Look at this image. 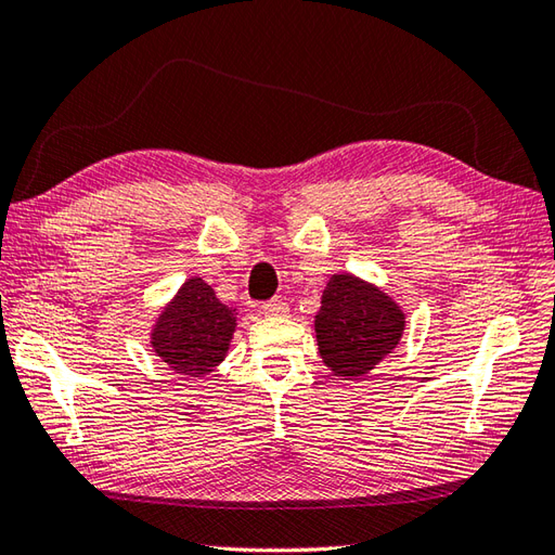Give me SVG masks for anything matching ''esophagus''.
<instances>
[{"instance_id": "1", "label": "esophagus", "mask_w": 555, "mask_h": 555, "mask_svg": "<svg viewBox=\"0 0 555 555\" xmlns=\"http://www.w3.org/2000/svg\"><path fill=\"white\" fill-rule=\"evenodd\" d=\"M262 312L269 317H284L288 312V305L281 298H271V300L262 302Z\"/></svg>"}]
</instances>
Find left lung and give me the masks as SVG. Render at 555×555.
Segmentation results:
<instances>
[{
	"label": "left lung",
	"instance_id": "left-lung-1",
	"mask_svg": "<svg viewBox=\"0 0 555 555\" xmlns=\"http://www.w3.org/2000/svg\"><path fill=\"white\" fill-rule=\"evenodd\" d=\"M403 326L405 314L386 293L350 274L328 281L314 320L324 364L346 379L374 370L398 346Z\"/></svg>",
	"mask_w": 555,
	"mask_h": 555
}]
</instances>
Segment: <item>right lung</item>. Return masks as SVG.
<instances>
[{
  "mask_svg": "<svg viewBox=\"0 0 555 555\" xmlns=\"http://www.w3.org/2000/svg\"><path fill=\"white\" fill-rule=\"evenodd\" d=\"M235 328V310L223 305L203 279H188L162 312L152 348L173 372L203 376L223 360Z\"/></svg>",
  "mask_w": 555,
  "mask_h": 555,
  "instance_id": "1",
  "label": "right lung"
}]
</instances>
